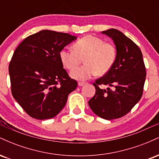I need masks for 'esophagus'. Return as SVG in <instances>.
<instances>
[{"label":"esophagus","mask_w":159,"mask_h":159,"mask_svg":"<svg viewBox=\"0 0 159 159\" xmlns=\"http://www.w3.org/2000/svg\"><path fill=\"white\" fill-rule=\"evenodd\" d=\"M78 84L79 87H81V86H83L84 84V82H78Z\"/></svg>","instance_id":"esophagus-1"}]
</instances>
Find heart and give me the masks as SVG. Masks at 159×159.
I'll return each instance as SVG.
<instances>
[{
    "label": "heart",
    "mask_w": 159,
    "mask_h": 159,
    "mask_svg": "<svg viewBox=\"0 0 159 159\" xmlns=\"http://www.w3.org/2000/svg\"><path fill=\"white\" fill-rule=\"evenodd\" d=\"M74 48H63L59 54L62 64L68 69L75 68L80 63L81 57H84L85 64L70 72V76L74 79L84 81L96 73H107L116 61V48L96 36H84L75 43Z\"/></svg>",
    "instance_id": "heart-1"
}]
</instances>
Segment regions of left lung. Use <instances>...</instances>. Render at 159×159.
<instances>
[{
    "mask_svg": "<svg viewBox=\"0 0 159 159\" xmlns=\"http://www.w3.org/2000/svg\"><path fill=\"white\" fill-rule=\"evenodd\" d=\"M102 34L114 41L116 58L112 68L93 83L96 93L88 104L95 114L110 120L125 116L139 102L147 74L141 51L132 39L116 29ZM99 85L109 87L101 89Z\"/></svg>",
    "mask_w": 159,
    "mask_h": 159,
    "instance_id": "left-lung-1",
    "label": "left lung"
}]
</instances>
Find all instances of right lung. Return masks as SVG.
I'll use <instances>...</instances> for the list:
<instances>
[{
    "label": "right lung",
    "instance_id": "right-lung-1",
    "mask_svg": "<svg viewBox=\"0 0 159 159\" xmlns=\"http://www.w3.org/2000/svg\"><path fill=\"white\" fill-rule=\"evenodd\" d=\"M76 39L69 34L43 30L25 38L14 52L9 66L12 94L31 117H54L77 87L59 56Z\"/></svg>",
    "mask_w": 159,
    "mask_h": 159
}]
</instances>
